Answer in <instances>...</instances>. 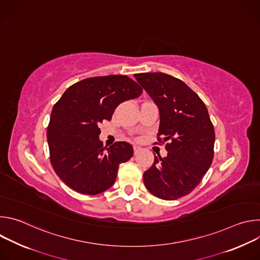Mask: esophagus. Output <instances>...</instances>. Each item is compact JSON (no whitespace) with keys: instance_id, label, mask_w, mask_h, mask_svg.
Returning <instances> with one entry per match:
<instances>
[{"instance_id":"34e87169","label":"esophagus","mask_w":260,"mask_h":260,"mask_svg":"<svg viewBox=\"0 0 260 260\" xmlns=\"http://www.w3.org/2000/svg\"><path fill=\"white\" fill-rule=\"evenodd\" d=\"M142 150V148L139 145H134V152L135 154H138Z\"/></svg>"}]
</instances>
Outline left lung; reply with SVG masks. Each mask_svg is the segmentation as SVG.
Returning <instances> with one entry per match:
<instances>
[{
    "mask_svg": "<svg viewBox=\"0 0 260 260\" xmlns=\"http://www.w3.org/2000/svg\"><path fill=\"white\" fill-rule=\"evenodd\" d=\"M135 78L158 107L157 140L170 141L168 155L155 156L144 173L145 186L156 198L174 201L190 193L208 172L214 126L205 103L180 79L165 73H140Z\"/></svg>",
    "mask_w": 260,
    "mask_h": 260,
    "instance_id": "left-lung-1",
    "label": "left lung"
}]
</instances>
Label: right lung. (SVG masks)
<instances>
[{
  "label": "right lung",
  "mask_w": 260,
  "mask_h": 260,
  "mask_svg": "<svg viewBox=\"0 0 260 260\" xmlns=\"http://www.w3.org/2000/svg\"><path fill=\"white\" fill-rule=\"evenodd\" d=\"M142 92L129 77L109 75L73 84L56 102L47 127L50 162L70 188L94 196L114 184L119 165L131 159L134 149L126 142L106 149L99 139V125L111 120L120 103Z\"/></svg>",
  "instance_id": "obj_1"
}]
</instances>
